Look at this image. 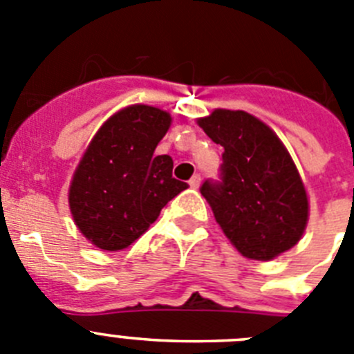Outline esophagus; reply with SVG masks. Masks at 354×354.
I'll list each match as a JSON object with an SVG mask.
<instances>
[{
    "label": "esophagus",
    "mask_w": 354,
    "mask_h": 354,
    "mask_svg": "<svg viewBox=\"0 0 354 354\" xmlns=\"http://www.w3.org/2000/svg\"><path fill=\"white\" fill-rule=\"evenodd\" d=\"M200 183H202V177H200L198 174H195V175H193V177H192V179H189V186L195 187V189L200 186Z\"/></svg>",
    "instance_id": "esophagus-1"
}]
</instances>
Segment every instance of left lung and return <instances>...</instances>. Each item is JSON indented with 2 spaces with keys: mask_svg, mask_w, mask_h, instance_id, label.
I'll return each instance as SVG.
<instances>
[{
  "mask_svg": "<svg viewBox=\"0 0 354 354\" xmlns=\"http://www.w3.org/2000/svg\"><path fill=\"white\" fill-rule=\"evenodd\" d=\"M198 126L225 149L221 177L200 187L237 252L271 261L298 245L308 221L305 186L283 143L246 111L214 109Z\"/></svg>",
  "mask_w": 354,
  "mask_h": 354,
  "instance_id": "obj_1",
  "label": "left lung"
}]
</instances>
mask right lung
Instances as JSON below:
<instances>
[{
    "label": "right lung",
    "instance_id": "1",
    "mask_svg": "<svg viewBox=\"0 0 354 354\" xmlns=\"http://www.w3.org/2000/svg\"><path fill=\"white\" fill-rule=\"evenodd\" d=\"M170 124L162 109L127 106L102 124L84 150L68 187V207L97 248H127L187 187L171 177L170 156L154 154Z\"/></svg>",
    "mask_w": 354,
    "mask_h": 354
}]
</instances>
